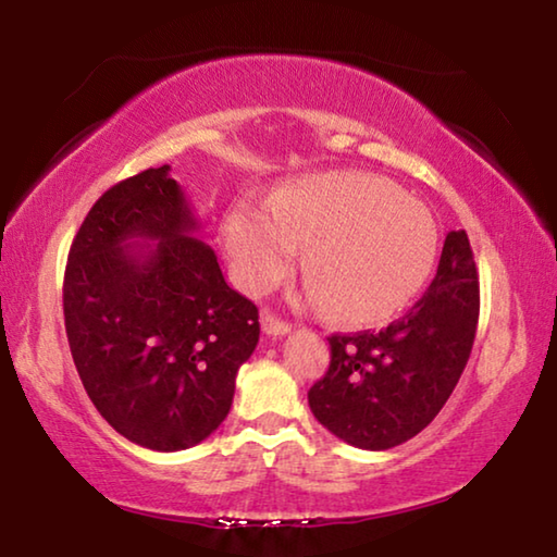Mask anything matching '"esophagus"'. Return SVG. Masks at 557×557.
<instances>
[{
  "label": "esophagus",
  "instance_id": "esophagus-1",
  "mask_svg": "<svg viewBox=\"0 0 557 557\" xmlns=\"http://www.w3.org/2000/svg\"><path fill=\"white\" fill-rule=\"evenodd\" d=\"M260 324H262V332L270 334V336H285L289 332V324L285 322V319H280L277 314H272L270 309H265V312L260 314Z\"/></svg>",
  "mask_w": 557,
  "mask_h": 557
}]
</instances>
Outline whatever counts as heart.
Returning <instances> with one entry per match:
<instances>
[{
	"mask_svg": "<svg viewBox=\"0 0 557 557\" xmlns=\"http://www.w3.org/2000/svg\"><path fill=\"white\" fill-rule=\"evenodd\" d=\"M221 240L235 285L260 295L289 275L307 246L312 295L348 324L388 322L425 287L440 231L425 203L388 178L326 172L295 178L270 209L235 203Z\"/></svg>",
	"mask_w": 557,
	"mask_h": 557,
	"instance_id": "obj_1",
	"label": "heart"
}]
</instances>
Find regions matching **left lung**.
I'll list each match as a JSON object with an SVG mask.
<instances>
[{
  "label": "left lung",
  "instance_id": "obj_1",
  "mask_svg": "<svg viewBox=\"0 0 557 557\" xmlns=\"http://www.w3.org/2000/svg\"><path fill=\"white\" fill-rule=\"evenodd\" d=\"M479 272L465 231L445 238L437 275L381 332L332 334V361L309 388V408L338 440L391 449L425 430L455 391L474 346Z\"/></svg>",
  "mask_w": 557,
  "mask_h": 557
}]
</instances>
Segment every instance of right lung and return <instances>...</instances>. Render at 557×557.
<instances>
[{
	"label": "right lung",
	"mask_w": 557,
	"mask_h": 557,
	"mask_svg": "<svg viewBox=\"0 0 557 557\" xmlns=\"http://www.w3.org/2000/svg\"><path fill=\"white\" fill-rule=\"evenodd\" d=\"M196 228L169 164L145 169L92 203L63 277L83 388L110 428L157 451L199 445L221 425L260 338L258 307L228 287Z\"/></svg>",
	"instance_id": "right-lung-1"
}]
</instances>
